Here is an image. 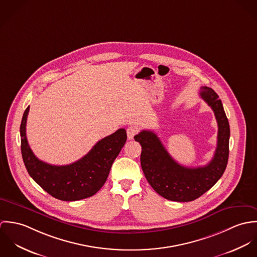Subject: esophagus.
<instances>
[{"instance_id":"obj_1","label":"esophagus","mask_w":257,"mask_h":257,"mask_svg":"<svg viewBox=\"0 0 257 257\" xmlns=\"http://www.w3.org/2000/svg\"><path fill=\"white\" fill-rule=\"evenodd\" d=\"M139 133V128L135 125H131L126 128V134H127V139L133 140L134 137Z\"/></svg>"}]
</instances>
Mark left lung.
I'll use <instances>...</instances> for the list:
<instances>
[{
	"mask_svg": "<svg viewBox=\"0 0 257 257\" xmlns=\"http://www.w3.org/2000/svg\"><path fill=\"white\" fill-rule=\"evenodd\" d=\"M201 98L212 108L218 122V145L213 159L205 166L185 167L177 163L151 131H142L135 137L142 146L141 164L148 183L163 198L190 202L210 190L222 176L228 159L229 123L218 94L201 87Z\"/></svg>",
	"mask_w": 257,
	"mask_h": 257,
	"instance_id": "8db88e82",
	"label": "left lung"
}]
</instances>
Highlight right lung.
<instances>
[{
  "mask_svg": "<svg viewBox=\"0 0 257 257\" xmlns=\"http://www.w3.org/2000/svg\"><path fill=\"white\" fill-rule=\"evenodd\" d=\"M28 107L21 122V149L30 176L44 191L61 201H78L95 195L106 182L110 167L126 142V132L119 128L99 141L81 159L69 165H51L39 160L29 146L26 125Z\"/></svg>",
  "mask_w": 257,
  "mask_h": 257,
  "instance_id": "add662e5",
  "label": "right lung"
}]
</instances>
